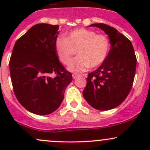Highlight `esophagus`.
<instances>
[{
    "instance_id": "obj_1",
    "label": "esophagus",
    "mask_w": 150,
    "mask_h": 150,
    "mask_svg": "<svg viewBox=\"0 0 150 150\" xmlns=\"http://www.w3.org/2000/svg\"><path fill=\"white\" fill-rule=\"evenodd\" d=\"M78 74H76V73H74V74H72V78H73V79H76L77 78H78Z\"/></svg>"
}]
</instances>
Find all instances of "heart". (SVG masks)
<instances>
[{
    "mask_svg": "<svg viewBox=\"0 0 150 150\" xmlns=\"http://www.w3.org/2000/svg\"><path fill=\"white\" fill-rule=\"evenodd\" d=\"M110 42L107 35L85 28L75 29L65 38H56L55 51L62 64H67L77 51L78 57L68 66L72 72H82L88 67L96 68L104 62L110 50Z\"/></svg>",
    "mask_w": 150,
    "mask_h": 150,
    "instance_id": "heart-1",
    "label": "heart"
}]
</instances>
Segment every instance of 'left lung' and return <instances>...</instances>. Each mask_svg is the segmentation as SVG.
Masks as SVG:
<instances>
[{
  "mask_svg": "<svg viewBox=\"0 0 150 150\" xmlns=\"http://www.w3.org/2000/svg\"><path fill=\"white\" fill-rule=\"evenodd\" d=\"M108 35L111 48L104 62L88 73L83 94L86 102L99 110L120 105L129 94L134 83L137 57L129 39L105 24H93Z\"/></svg>",
  "mask_w": 150,
  "mask_h": 150,
  "instance_id": "obj_1",
  "label": "left lung"
}]
</instances>
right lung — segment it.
I'll list each match as a JSON object with an SVG mask.
<instances>
[{"instance_id":"add662e5","label":"right lung","mask_w":150,"mask_h":150,"mask_svg":"<svg viewBox=\"0 0 150 150\" xmlns=\"http://www.w3.org/2000/svg\"><path fill=\"white\" fill-rule=\"evenodd\" d=\"M58 30L59 25H34L16 40L11 56L15 96L34 114L45 115L58 109L72 81V74L62 64L55 51Z\"/></svg>"}]
</instances>
